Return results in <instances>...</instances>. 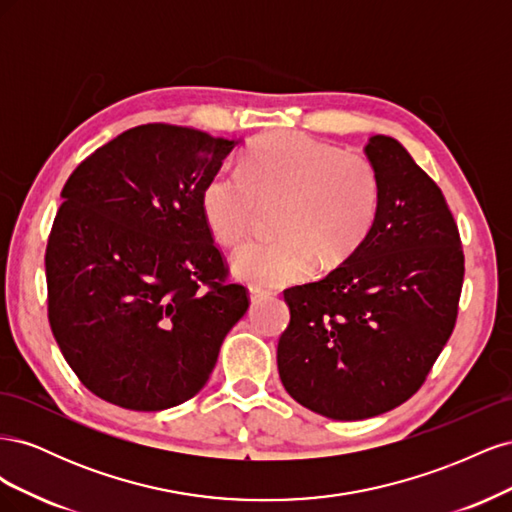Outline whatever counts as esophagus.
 Masks as SVG:
<instances>
[{"instance_id":"1","label":"esophagus","mask_w":512,"mask_h":512,"mask_svg":"<svg viewBox=\"0 0 512 512\" xmlns=\"http://www.w3.org/2000/svg\"><path fill=\"white\" fill-rule=\"evenodd\" d=\"M267 297H271V292H269V290H262V288H250V299H252V303H258V301L267 299Z\"/></svg>"}]
</instances>
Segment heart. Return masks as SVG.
I'll list each match as a JSON object with an SVG mask.
<instances>
[{
    "mask_svg": "<svg viewBox=\"0 0 512 512\" xmlns=\"http://www.w3.org/2000/svg\"><path fill=\"white\" fill-rule=\"evenodd\" d=\"M275 239L252 241L232 254L237 277L258 288L301 282L316 269H337L376 226L382 181L363 156L303 132L275 130L254 138L241 170L222 166L200 192L211 235L241 243L260 205H275Z\"/></svg>",
    "mask_w": 512,
    "mask_h": 512,
    "instance_id": "1",
    "label": "heart"
}]
</instances>
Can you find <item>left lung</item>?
Instances as JSON below:
<instances>
[{
  "label": "left lung",
  "instance_id": "obj_1",
  "mask_svg": "<svg viewBox=\"0 0 512 512\" xmlns=\"http://www.w3.org/2000/svg\"><path fill=\"white\" fill-rule=\"evenodd\" d=\"M382 181L367 241L318 282L284 290L277 344L284 389L335 421L408 401L451 337L463 286L459 228L442 190L395 138L365 147Z\"/></svg>",
  "mask_w": 512,
  "mask_h": 512
}]
</instances>
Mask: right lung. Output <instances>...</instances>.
Returning <instances> with one entry per match:
<instances>
[{
	"label": "right lung",
	"instance_id": "1",
	"mask_svg": "<svg viewBox=\"0 0 512 512\" xmlns=\"http://www.w3.org/2000/svg\"><path fill=\"white\" fill-rule=\"evenodd\" d=\"M232 147L147 123L96 149L61 190L44 254L49 322L74 374L108 404L158 412L194 397L250 307L200 209Z\"/></svg>",
	"mask_w": 512,
	"mask_h": 512
}]
</instances>
